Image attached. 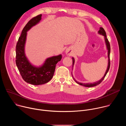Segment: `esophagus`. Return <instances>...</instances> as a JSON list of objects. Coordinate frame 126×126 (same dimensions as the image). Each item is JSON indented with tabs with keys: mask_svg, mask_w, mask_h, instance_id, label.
Returning a JSON list of instances; mask_svg holds the SVG:
<instances>
[{
	"mask_svg": "<svg viewBox=\"0 0 126 126\" xmlns=\"http://www.w3.org/2000/svg\"><path fill=\"white\" fill-rule=\"evenodd\" d=\"M65 53H66V54H67V55H70L71 53V51H70V49H69V48L67 49L66 50V51H65Z\"/></svg>",
	"mask_w": 126,
	"mask_h": 126,
	"instance_id": "esophagus-1",
	"label": "esophagus"
}]
</instances>
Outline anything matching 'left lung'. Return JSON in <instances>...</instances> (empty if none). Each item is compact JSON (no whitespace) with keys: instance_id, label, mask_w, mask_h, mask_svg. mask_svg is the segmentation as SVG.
<instances>
[{"instance_id":"1","label":"left lung","mask_w":126,"mask_h":126,"mask_svg":"<svg viewBox=\"0 0 126 126\" xmlns=\"http://www.w3.org/2000/svg\"><path fill=\"white\" fill-rule=\"evenodd\" d=\"M98 33L100 35H102L103 36H104V39H105V43H106V47H107V49L108 50V66H107V69L106 70V72L104 75V76L99 81H97V82H94L93 83H81V82H77L75 79V78L73 77L72 74V77L74 79V80H75V81L78 84L80 85H82V86H83L84 87H94V86H96L98 85H99V84H100L101 83V82L104 80V79L105 78L106 75H107L108 72L109 70V68H110V43H109V42L108 41V39L107 38V37H106V32L105 31V30L102 27H100V29L99 30V31L98 32ZM72 62H73V66H72V69H73V65H74V63H75V59L73 57H72ZM71 74H72L71 72Z\"/></svg>"}]
</instances>
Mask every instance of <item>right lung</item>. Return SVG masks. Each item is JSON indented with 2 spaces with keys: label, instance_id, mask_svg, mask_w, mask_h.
<instances>
[{
  "label": "right lung",
  "instance_id": "obj_1",
  "mask_svg": "<svg viewBox=\"0 0 126 126\" xmlns=\"http://www.w3.org/2000/svg\"><path fill=\"white\" fill-rule=\"evenodd\" d=\"M42 14L32 18L23 29L16 46V64L23 79L27 83L39 85L48 82L53 77L56 65L62 59V55L47 58L41 65L35 66L28 60L25 53L27 32L41 20Z\"/></svg>",
  "mask_w": 126,
  "mask_h": 126
}]
</instances>
